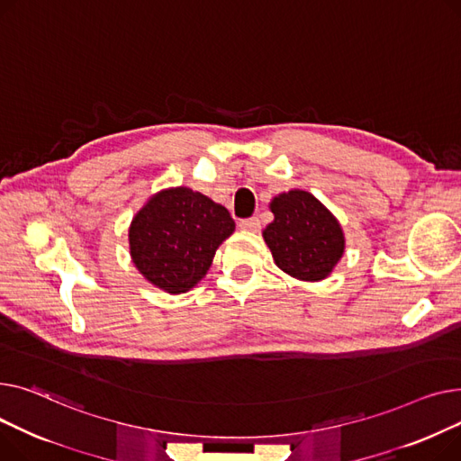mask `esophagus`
Returning <instances> with one entry per match:
<instances>
[{"label": "esophagus", "mask_w": 461, "mask_h": 461, "mask_svg": "<svg viewBox=\"0 0 461 461\" xmlns=\"http://www.w3.org/2000/svg\"><path fill=\"white\" fill-rule=\"evenodd\" d=\"M238 225H240V229H243V230H251V232L260 230V220H258V218H248V220H241Z\"/></svg>", "instance_id": "34e87169"}]
</instances>
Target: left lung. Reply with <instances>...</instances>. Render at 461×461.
Masks as SVG:
<instances>
[{"instance_id":"8db88e82","label":"left lung","mask_w":461,"mask_h":461,"mask_svg":"<svg viewBox=\"0 0 461 461\" xmlns=\"http://www.w3.org/2000/svg\"><path fill=\"white\" fill-rule=\"evenodd\" d=\"M274 221L262 236L285 274L300 281L326 279L344 253V232L335 215L312 194L290 189L269 203Z\"/></svg>"}]
</instances>
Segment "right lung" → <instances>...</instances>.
Wrapping results in <instances>:
<instances>
[{
    "label": "right lung",
    "instance_id": "add662e5",
    "mask_svg": "<svg viewBox=\"0 0 461 461\" xmlns=\"http://www.w3.org/2000/svg\"><path fill=\"white\" fill-rule=\"evenodd\" d=\"M232 232L234 220L225 206L189 187H169L133 215L130 255L149 283L184 294L206 276L215 251Z\"/></svg>",
    "mask_w": 461,
    "mask_h": 461
}]
</instances>
